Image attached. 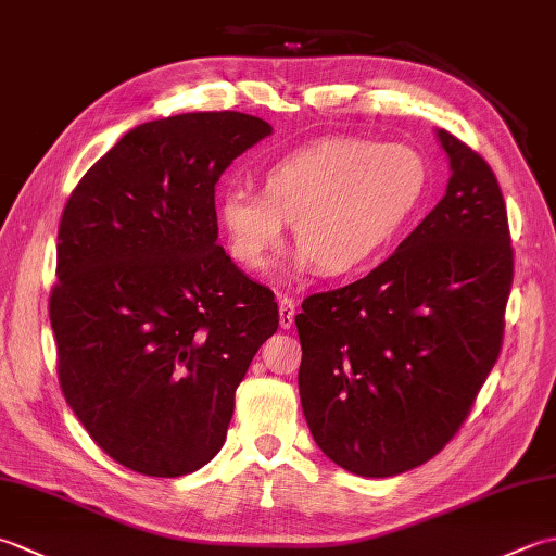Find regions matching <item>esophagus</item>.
Listing matches in <instances>:
<instances>
[{
	"label": "esophagus",
	"mask_w": 556,
	"mask_h": 556,
	"mask_svg": "<svg viewBox=\"0 0 556 556\" xmlns=\"http://www.w3.org/2000/svg\"><path fill=\"white\" fill-rule=\"evenodd\" d=\"M293 315H296V303L291 299H279V325L289 329L293 325Z\"/></svg>",
	"instance_id": "esophagus-1"
}]
</instances>
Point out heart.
Here are the masks:
<instances>
[{"label": "heart", "instance_id": "b5f03b06", "mask_svg": "<svg viewBox=\"0 0 556 556\" xmlns=\"http://www.w3.org/2000/svg\"><path fill=\"white\" fill-rule=\"evenodd\" d=\"M428 169L416 150L332 136L287 152L263 169V193L231 186L217 198L229 253L265 271L287 241L301 245L299 269L346 277L380 255L418 207Z\"/></svg>", "mask_w": 556, "mask_h": 556}]
</instances>
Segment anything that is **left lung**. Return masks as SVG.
Here are the masks:
<instances>
[{"instance_id":"obj_1","label":"left lung","mask_w":556,"mask_h":556,"mask_svg":"<svg viewBox=\"0 0 556 556\" xmlns=\"http://www.w3.org/2000/svg\"><path fill=\"white\" fill-rule=\"evenodd\" d=\"M446 193L368 277L296 315L299 392L327 458L406 473L452 440L502 349L514 279L506 207L488 162L437 128Z\"/></svg>"}]
</instances>
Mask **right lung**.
Wrapping results in <instances>:
<instances>
[{
	"mask_svg": "<svg viewBox=\"0 0 556 556\" xmlns=\"http://www.w3.org/2000/svg\"><path fill=\"white\" fill-rule=\"evenodd\" d=\"M269 134L241 112L146 122L64 207L50 296L59 384L136 473L179 478L215 458L236 387L279 327L275 293L217 245L215 210L224 169Z\"/></svg>",
	"mask_w": 556,
	"mask_h": 556,
	"instance_id": "add662e5",
	"label": "right lung"
}]
</instances>
